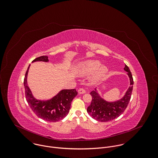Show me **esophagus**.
<instances>
[{
    "mask_svg": "<svg viewBox=\"0 0 158 158\" xmlns=\"http://www.w3.org/2000/svg\"><path fill=\"white\" fill-rule=\"evenodd\" d=\"M78 92L79 94H84L86 93V91L84 88H80L78 90Z\"/></svg>",
    "mask_w": 158,
    "mask_h": 158,
    "instance_id": "1",
    "label": "esophagus"
}]
</instances>
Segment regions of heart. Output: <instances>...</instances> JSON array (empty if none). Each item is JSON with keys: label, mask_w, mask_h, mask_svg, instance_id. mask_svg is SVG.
Segmentation results:
<instances>
[{"label": "heart", "mask_w": 158, "mask_h": 158, "mask_svg": "<svg viewBox=\"0 0 158 158\" xmlns=\"http://www.w3.org/2000/svg\"><path fill=\"white\" fill-rule=\"evenodd\" d=\"M101 63L98 60H86L79 64L76 67V72L80 75H86L93 73L97 71L94 78H99L105 75L107 72V69L105 66L100 67Z\"/></svg>", "instance_id": "b5f03b06"}]
</instances>
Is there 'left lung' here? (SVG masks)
I'll use <instances>...</instances> for the list:
<instances>
[{
    "mask_svg": "<svg viewBox=\"0 0 158 158\" xmlns=\"http://www.w3.org/2000/svg\"><path fill=\"white\" fill-rule=\"evenodd\" d=\"M124 70L128 72L130 86L124 96L120 99L114 102H108L100 96L96 88L90 93L92 101L87 108V112L93 118L102 122L111 121L119 117L127 108L131 96L133 80L131 73L127 65H125Z\"/></svg>",
    "mask_w": 158,
    "mask_h": 158,
    "instance_id": "obj_1",
    "label": "left lung"
}]
</instances>
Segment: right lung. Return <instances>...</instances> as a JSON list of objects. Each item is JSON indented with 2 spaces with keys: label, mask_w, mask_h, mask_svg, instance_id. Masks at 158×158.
Segmentation results:
<instances>
[{
  "label": "right lung",
  "mask_w": 158,
  "mask_h": 158,
  "mask_svg": "<svg viewBox=\"0 0 158 158\" xmlns=\"http://www.w3.org/2000/svg\"><path fill=\"white\" fill-rule=\"evenodd\" d=\"M41 61L49 62L48 57L44 56L36 58L32 62ZM29 65L24 78L25 97L28 105L34 113L40 118L51 122H56L63 119L69 114L73 99L78 93L75 89H62L54 97L46 101L36 99L27 83V75L30 69Z\"/></svg>",
  "instance_id": "1"
}]
</instances>
